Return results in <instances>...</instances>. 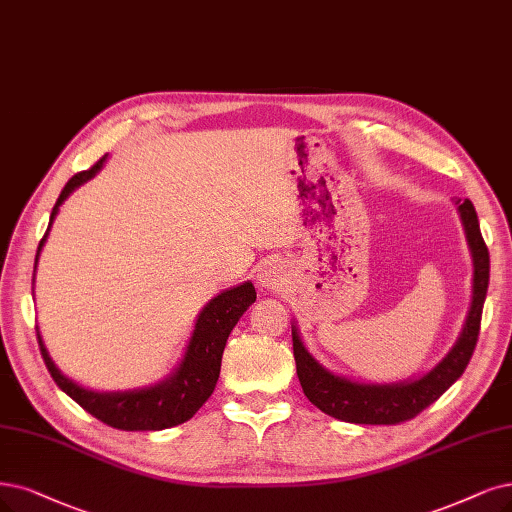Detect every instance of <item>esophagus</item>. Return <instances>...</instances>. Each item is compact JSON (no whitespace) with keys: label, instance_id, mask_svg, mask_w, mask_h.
Segmentation results:
<instances>
[{"label":"esophagus","instance_id":"1","mask_svg":"<svg viewBox=\"0 0 512 512\" xmlns=\"http://www.w3.org/2000/svg\"><path fill=\"white\" fill-rule=\"evenodd\" d=\"M259 282H261V287H268V289H276L280 285V282H282V272H280V268L276 266V263H268V266L261 270Z\"/></svg>","mask_w":512,"mask_h":512}]
</instances>
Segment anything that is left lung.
Listing matches in <instances>:
<instances>
[{"mask_svg":"<svg viewBox=\"0 0 512 512\" xmlns=\"http://www.w3.org/2000/svg\"><path fill=\"white\" fill-rule=\"evenodd\" d=\"M458 211L464 223L472 259H475V285H472V306L456 346L420 380L392 386H361L320 367L308 354L304 344H301L297 329L293 327V356L297 377L301 388H304V394L314 407L335 420L350 424L394 426L422 413L464 373L472 352H475L481 331V314L489 285V251L481 236L479 217L472 202H460Z\"/></svg>","mask_w":512,"mask_h":512,"instance_id":"1","label":"left lung"}]
</instances>
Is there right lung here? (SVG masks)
Masks as SVG:
<instances>
[{"mask_svg": "<svg viewBox=\"0 0 512 512\" xmlns=\"http://www.w3.org/2000/svg\"><path fill=\"white\" fill-rule=\"evenodd\" d=\"M101 166H103V158L99 162H94L88 170L75 173L67 181L59 200H56L52 208L50 223L56 211H59L61 202L73 192L75 187L94 177V173H97ZM50 223H48V230H50ZM48 230L40 240V246H37V255H40V249L44 246ZM37 255H35V263H37ZM255 299H257V293L251 282H244V285L236 289L217 295L198 316L192 342H189L183 363L175 371V375L168 377L166 382L145 390L118 392V394L116 392L99 394V392L84 390L78 384L67 380V377L61 375V371L54 367L42 344L40 333H37V344H40L42 358L56 386H59L65 394H69L82 409L94 415V418L118 430H164L194 418V413L208 401V396L213 394L215 384L219 380L221 356H223L227 337H230L232 329L236 327L246 308L255 304Z\"/></svg>", "mask_w": 512, "mask_h": 512, "instance_id": "right-lung-1", "label": "right lung"}]
</instances>
